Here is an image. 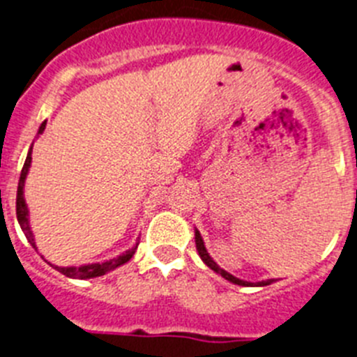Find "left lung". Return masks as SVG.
Masks as SVG:
<instances>
[{
	"mask_svg": "<svg viewBox=\"0 0 357 357\" xmlns=\"http://www.w3.org/2000/svg\"><path fill=\"white\" fill-rule=\"evenodd\" d=\"M196 248H197V252H199V256H202L203 261L206 263V266H211L212 271L223 275L225 280H229L230 283H236V285H241V287H265V285H271V283H272V280H266V281H259V283H256V285H254V283H250V281L239 280V278H236V275H232V274H229L227 271H223L220 265H215L214 259H212V257L208 256V252H206L205 243H203L199 230H196Z\"/></svg>",
	"mask_w": 357,
	"mask_h": 357,
	"instance_id": "1",
	"label": "left lung"
}]
</instances>
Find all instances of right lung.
<instances>
[{"instance_id":"1","label":"right lung","mask_w":357,"mask_h":357,"mask_svg":"<svg viewBox=\"0 0 357 357\" xmlns=\"http://www.w3.org/2000/svg\"><path fill=\"white\" fill-rule=\"evenodd\" d=\"M45 125L47 121H43V125L40 127V132L45 130ZM32 154V149L29 151V155H26L25 165H23V169H21V176H20V183H17V196H16V215H17V221L21 225V230L25 232L26 239H29V243L36 248L34 245V238H32V232H31V227H29V211H26V205H25V199H23V187H25V178H26V172H29V167H31V158ZM136 247H132L130 250H127L125 254H121L119 257L116 259H110V261H105V263H92V265H83V266H54L56 271L61 272L63 275H67V278H76V280H89V278H98V275H103L107 274L109 271H114L116 266L123 265V263H127L130 257L134 256L136 252Z\"/></svg>"}]
</instances>
